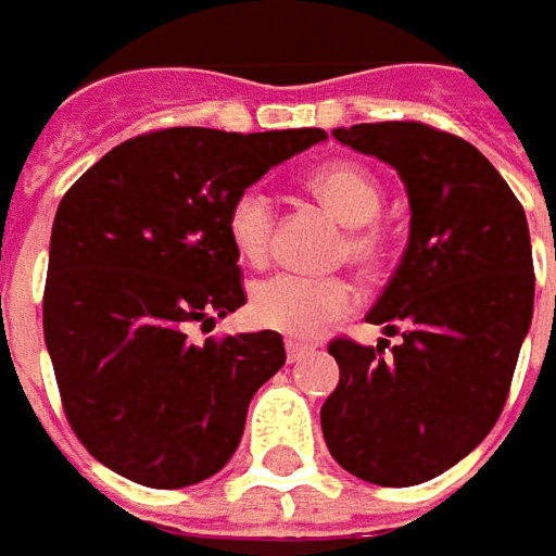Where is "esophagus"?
I'll list each match as a JSON object with an SVG mask.
<instances>
[{
	"mask_svg": "<svg viewBox=\"0 0 556 556\" xmlns=\"http://www.w3.org/2000/svg\"><path fill=\"white\" fill-rule=\"evenodd\" d=\"M285 350H288V362H300V358H303V355H309L315 346L306 343V340H288V343H285Z\"/></svg>",
	"mask_w": 556,
	"mask_h": 556,
	"instance_id": "1",
	"label": "esophagus"
}]
</instances>
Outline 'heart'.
Listing matches in <instances>:
<instances>
[{"label": "heart", "mask_w": 556, "mask_h": 556, "mask_svg": "<svg viewBox=\"0 0 556 556\" xmlns=\"http://www.w3.org/2000/svg\"><path fill=\"white\" fill-rule=\"evenodd\" d=\"M309 191L331 210L337 219L350 225L340 244V256L353 266L374 268L383 256V238L371 219L383 206V191L365 166L353 161H333L312 169ZM225 231L231 250L247 266H263L275 244V203L263 188L238 191L228 213ZM355 293L343 278H306L293 271H278L256 281L250 290V318L268 331L290 337H312L328 321L353 309Z\"/></svg>", "instance_id": "1"}]
</instances>
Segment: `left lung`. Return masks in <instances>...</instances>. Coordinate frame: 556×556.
<instances>
[{
    "label": "left lung",
    "instance_id": "1",
    "mask_svg": "<svg viewBox=\"0 0 556 556\" xmlns=\"http://www.w3.org/2000/svg\"><path fill=\"white\" fill-rule=\"evenodd\" d=\"M333 136L399 169L412 235L368 312L393 355L333 337L340 383L321 405L333 460L377 485H417L470 455L502 415L532 321L523 203L470 141L417 119Z\"/></svg>",
    "mask_w": 556,
    "mask_h": 556
}]
</instances>
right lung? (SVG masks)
I'll return each instance as SVG.
<instances>
[{"label": "right lung", "mask_w": 556, "mask_h": 556, "mask_svg": "<svg viewBox=\"0 0 556 556\" xmlns=\"http://www.w3.org/2000/svg\"><path fill=\"white\" fill-rule=\"evenodd\" d=\"M325 129L141 132L58 203L42 331L67 424L126 480L182 489L223 470L247 405L285 365L278 331L188 340L247 303L225 213Z\"/></svg>", "instance_id": "obj_1"}]
</instances>
